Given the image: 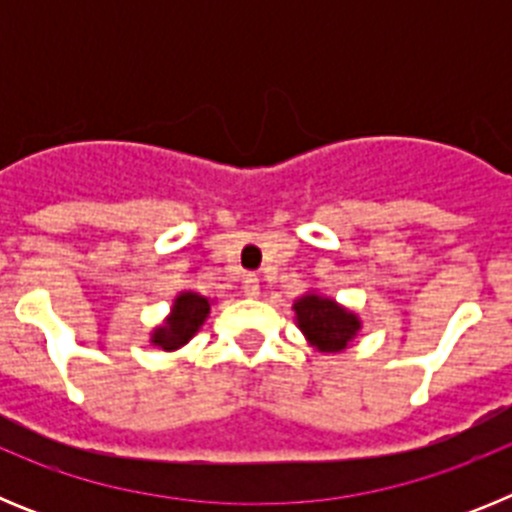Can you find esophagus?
<instances>
[{
  "mask_svg": "<svg viewBox=\"0 0 512 512\" xmlns=\"http://www.w3.org/2000/svg\"><path fill=\"white\" fill-rule=\"evenodd\" d=\"M259 289L261 284L256 274H246V277H243V292H246V297H259Z\"/></svg>",
  "mask_w": 512,
  "mask_h": 512,
  "instance_id": "34e87169",
  "label": "esophagus"
}]
</instances>
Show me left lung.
<instances>
[{
	"label": "left lung",
	"mask_w": 512,
	"mask_h": 512,
	"mask_svg": "<svg viewBox=\"0 0 512 512\" xmlns=\"http://www.w3.org/2000/svg\"><path fill=\"white\" fill-rule=\"evenodd\" d=\"M297 325L318 351L336 354L354 341L361 323L354 312L320 295H305L295 302Z\"/></svg>",
	"instance_id": "8db88e82"
}]
</instances>
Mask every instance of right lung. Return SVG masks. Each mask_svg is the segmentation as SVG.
Returning a JSON list of instances; mask_svg holds the SVG:
<instances>
[{"label": "right lung", "instance_id": "add662e5", "mask_svg": "<svg viewBox=\"0 0 512 512\" xmlns=\"http://www.w3.org/2000/svg\"><path fill=\"white\" fill-rule=\"evenodd\" d=\"M207 312H210L207 297L197 295V292H182L174 300L166 325L153 330V343L164 348V351H174V348L184 346L205 323Z\"/></svg>", "mask_w": 512, "mask_h": 512}]
</instances>
